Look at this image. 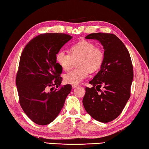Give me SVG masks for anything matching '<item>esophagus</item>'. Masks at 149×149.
Instances as JSON below:
<instances>
[{
    "mask_svg": "<svg viewBox=\"0 0 149 149\" xmlns=\"http://www.w3.org/2000/svg\"><path fill=\"white\" fill-rule=\"evenodd\" d=\"M78 86H79V84H72V87L73 88H77V87H78Z\"/></svg>",
    "mask_w": 149,
    "mask_h": 149,
    "instance_id": "1",
    "label": "esophagus"
}]
</instances>
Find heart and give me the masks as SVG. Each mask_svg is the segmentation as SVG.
<instances>
[{"label":"heart","instance_id":"1","mask_svg":"<svg viewBox=\"0 0 149 149\" xmlns=\"http://www.w3.org/2000/svg\"><path fill=\"white\" fill-rule=\"evenodd\" d=\"M77 69L67 73L64 81L67 84H78L88 77L90 72H95L102 66L104 54L102 49L95 47L92 42L82 40L70 46L69 54L60 50L56 55L57 64L64 71L72 67L74 61Z\"/></svg>","mask_w":149,"mask_h":149}]
</instances>
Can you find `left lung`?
Listing matches in <instances>:
<instances>
[{
	"mask_svg": "<svg viewBox=\"0 0 149 149\" xmlns=\"http://www.w3.org/2000/svg\"><path fill=\"white\" fill-rule=\"evenodd\" d=\"M85 38L100 42L104 60L100 71L89 82L93 86L86 88L82 103L93 118L107 123L121 114L130 97L134 79L131 57L124 43L113 34L92 33Z\"/></svg>",
	"mask_w": 149,
	"mask_h": 149,
	"instance_id": "left-lung-1",
	"label": "left lung"
}]
</instances>
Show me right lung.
Here are the masks:
<instances>
[{
    "instance_id": "right-lung-1",
    "label": "right lung",
    "mask_w": 149,
    "mask_h": 149,
    "mask_svg": "<svg viewBox=\"0 0 149 149\" xmlns=\"http://www.w3.org/2000/svg\"><path fill=\"white\" fill-rule=\"evenodd\" d=\"M72 38L65 33L42 34L33 38L21 55L15 80L19 104L36 124L53 121L72 89L70 84L61 86L62 69L56 61V54ZM53 86L59 88L47 92Z\"/></svg>"
}]
</instances>
